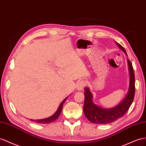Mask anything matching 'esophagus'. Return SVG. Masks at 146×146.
Here are the masks:
<instances>
[{
    "label": "esophagus",
    "instance_id": "1",
    "mask_svg": "<svg viewBox=\"0 0 146 146\" xmlns=\"http://www.w3.org/2000/svg\"><path fill=\"white\" fill-rule=\"evenodd\" d=\"M85 85H86V83H85V81L83 80H81V81H80L79 82H78L76 84V86L77 90H78V91L82 90V89H83V88L84 87Z\"/></svg>",
    "mask_w": 146,
    "mask_h": 146
}]
</instances>
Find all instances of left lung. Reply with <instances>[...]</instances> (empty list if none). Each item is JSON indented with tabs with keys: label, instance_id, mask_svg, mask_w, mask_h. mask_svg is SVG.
I'll return each instance as SVG.
<instances>
[{
	"label": "left lung",
	"instance_id": "left-lung-1",
	"mask_svg": "<svg viewBox=\"0 0 146 146\" xmlns=\"http://www.w3.org/2000/svg\"><path fill=\"white\" fill-rule=\"evenodd\" d=\"M118 47L127 55L125 49L116 42ZM129 73V84L128 92L121 101L113 107L105 109L93 102V96L88 87L84 88V104L83 107L86 117L95 124H107L122 117L128 111L133 101L135 92V79L132 63L128 59Z\"/></svg>",
	"mask_w": 146,
	"mask_h": 146
}]
</instances>
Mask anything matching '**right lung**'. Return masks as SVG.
Here are the masks:
<instances>
[{"mask_svg":"<svg viewBox=\"0 0 146 146\" xmlns=\"http://www.w3.org/2000/svg\"><path fill=\"white\" fill-rule=\"evenodd\" d=\"M68 97H66V98L60 103V106L58 108V109L57 110V111H56L55 113L52 116H50V117L46 118H44V119H31V120L35 121L37 123H39V124H48V123H50L54 121L55 120H56V119L58 118V117H59L60 115L62 110V107H63V103L65 102V100H66V99H67V98H68Z\"/></svg>","mask_w":146,"mask_h":146,"instance_id":"1","label":"right lung"}]
</instances>
